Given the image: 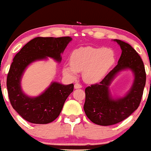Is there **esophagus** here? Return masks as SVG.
Returning <instances> with one entry per match:
<instances>
[{"mask_svg":"<svg viewBox=\"0 0 151 151\" xmlns=\"http://www.w3.org/2000/svg\"><path fill=\"white\" fill-rule=\"evenodd\" d=\"M81 87H82V86L80 84H79V83H75L74 84V89H80Z\"/></svg>","mask_w":151,"mask_h":151,"instance_id":"esophagus-1","label":"esophagus"}]
</instances>
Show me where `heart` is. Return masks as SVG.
Wrapping results in <instances>:
<instances>
[{
	"label": "heart",
	"mask_w": 151,
	"mask_h": 151,
	"mask_svg": "<svg viewBox=\"0 0 151 151\" xmlns=\"http://www.w3.org/2000/svg\"><path fill=\"white\" fill-rule=\"evenodd\" d=\"M115 62V55L109 48L81 47L74 50L70 56V66H65L63 72L67 77L75 78L82 72L84 80L98 82L106 75Z\"/></svg>",
	"instance_id": "obj_1"
}]
</instances>
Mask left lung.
<instances>
[{
    "label": "left lung",
    "mask_w": 151,
    "mask_h": 151,
    "mask_svg": "<svg viewBox=\"0 0 151 151\" xmlns=\"http://www.w3.org/2000/svg\"><path fill=\"white\" fill-rule=\"evenodd\" d=\"M115 41L122 50L117 65L101 82L85 89L84 112L90 121L100 126L118 124L132 114L139 106L146 81L145 67L140 55L128 43L120 40ZM126 68L134 74L132 87L124 98L113 99L108 86L115 75Z\"/></svg>",
    "instance_id": "1"
}]
</instances>
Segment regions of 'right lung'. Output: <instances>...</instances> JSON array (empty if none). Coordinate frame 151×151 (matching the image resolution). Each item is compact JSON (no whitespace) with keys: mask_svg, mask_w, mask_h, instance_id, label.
<instances>
[{"mask_svg":"<svg viewBox=\"0 0 151 151\" xmlns=\"http://www.w3.org/2000/svg\"><path fill=\"white\" fill-rule=\"evenodd\" d=\"M70 37H37L28 42L13 58L7 77V89L13 108L22 119L36 124H46L60 115L64 104L73 91L74 84L52 82L42 94L29 97L22 92L20 81L25 68L36 60L53 58L61 62V53L72 40Z\"/></svg>","mask_w":151,"mask_h":151,"instance_id":"1","label":"right lung"}]
</instances>
